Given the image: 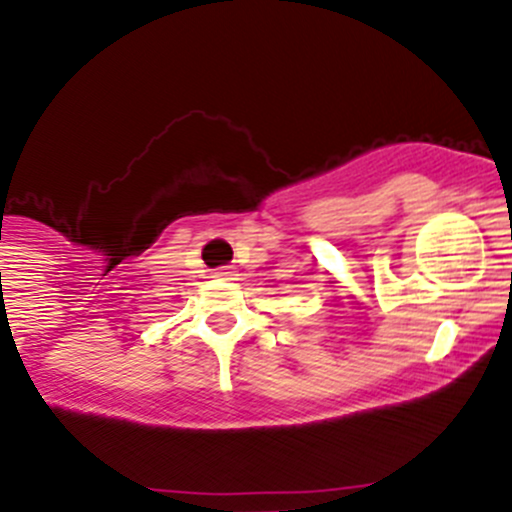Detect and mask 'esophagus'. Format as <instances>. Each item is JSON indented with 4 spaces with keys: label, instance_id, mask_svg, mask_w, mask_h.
Wrapping results in <instances>:
<instances>
[{
    "label": "esophagus",
    "instance_id": "34e87169",
    "mask_svg": "<svg viewBox=\"0 0 512 512\" xmlns=\"http://www.w3.org/2000/svg\"><path fill=\"white\" fill-rule=\"evenodd\" d=\"M216 276H219V278H231V276H234V271H231L229 266H221L219 271H216Z\"/></svg>",
    "mask_w": 512,
    "mask_h": 512
}]
</instances>
